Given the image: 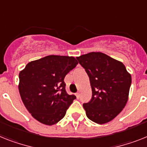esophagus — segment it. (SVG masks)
Wrapping results in <instances>:
<instances>
[{
  "label": "esophagus",
  "mask_w": 147,
  "mask_h": 147,
  "mask_svg": "<svg viewBox=\"0 0 147 147\" xmlns=\"http://www.w3.org/2000/svg\"><path fill=\"white\" fill-rule=\"evenodd\" d=\"M76 97H77V98H79V97H80L79 92H76Z\"/></svg>",
  "instance_id": "esophagus-1"
}]
</instances>
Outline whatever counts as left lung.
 Here are the masks:
<instances>
[{
	"label": "left lung",
	"instance_id": "1",
	"mask_svg": "<svg viewBox=\"0 0 147 147\" xmlns=\"http://www.w3.org/2000/svg\"><path fill=\"white\" fill-rule=\"evenodd\" d=\"M90 78L92 97L83 104L89 119L98 124L111 121L128 101L131 77L123 63L102 52L76 57Z\"/></svg>",
	"mask_w": 147,
	"mask_h": 147
}]
</instances>
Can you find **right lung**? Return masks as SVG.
<instances>
[{"label":"right lung","mask_w":147,"mask_h":147,"mask_svg":"<svg viewBox=\"0 0 147 147\" xmlns=\"http://www.w3.org/2000/svg\"><path fill=\"white\" fill-rule=\"evenodd\" d=\"M78 63L73 57L49 55L28 63L20 71L18 90L33 117L49 125L64 117L76 98L66 92L64 78Z\"/></svg>","instance_id":"obj_1"}]
</instances>
